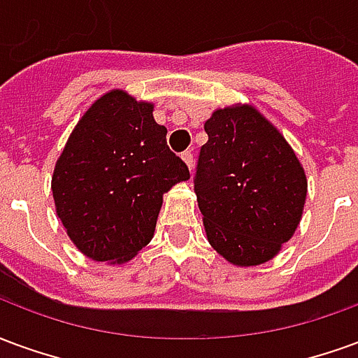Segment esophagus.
<instances>
[{"instance_id":"34e87169","label":"esophagus","mask_w":358,"mask_h":358,"mask_svg":"<svg viewBox=\"0 0 358 358\" xmlns=\"http://www.w3.org/2000/svg\"><path fill=\"white\" fill-rule=\"evenodd\" d=\"M182 159H184V163L187 164V169L192 171V169H194V153H192V151H184V153H182Z\"/></svg>"}]
</instances>
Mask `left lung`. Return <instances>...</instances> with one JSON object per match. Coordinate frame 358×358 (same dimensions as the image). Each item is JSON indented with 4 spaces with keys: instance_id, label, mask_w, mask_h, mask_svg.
I'll use <instances>...</instances> for the list:
<instances>
[{
    "instance_id": "1",
    "label": "left lung",
    "mask_w": 358,
    "mask_h": 358,
    "mask_svg": "<svg viewBox=\"0 0 358 358\" xmlns=\"http://www.w3.org/2000/svg\"><path fill=\"white\" fill-rule=\"evenodd\" d=\"M194 189L207 240L238 266L270 261L299 224L307 176L282 134L251 105L205 122Z\"/></svg>"
}]
</instances>
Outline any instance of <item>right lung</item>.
<instances>
[{
    "label": "right lung",
    "mask_w": 358,
    "mask_h": 358,
    "mask_svg": "<svg viewBox=\"0 0 358 358\" xmlns=\"http://www.w3.org/2000/svg\"><path fill=\"white\" fill-rule=\"evenodd\" d=\"M187 178L153 105L113 90L78 120L57 159L51 192L74 245L94 261L120 264L151 241L163 194Z\"/></svg>",
    "instance_id": "right-lung-1"
}]
</instances>
